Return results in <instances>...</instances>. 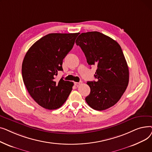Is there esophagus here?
<instances>
[{
	"label": "esophagus",
	"mask_w": 152,
	"mask_h": 152,
	"mask_svg": "<svg viewBox=\"0 0 152 152\" xmlns=\"http://www.w3.org/2000/svg\"><path fill=\"white\" fill-rule=\"evenodd\" d=\"M81 84H82V82H80V83H75V86H80Z\"/></svg>",
	"instance_id": "34e87169"
}]
</instances>
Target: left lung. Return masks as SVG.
<instances>
[{
  "label": "left lung",
  "instance_id": "8db88e82",
  "mask_svg": "<svg viewBox=\"0 0 152 152\" xmlns=\"http://www.w3.org/2000/svg\"><path fill=\"white\" fill-rule=\"evenodd\" d=\"M76 44L81 48L89 65L97 69V81H88L91 92L86 101L92 108L102 111L119 100L129 83V68L121 46L100 32L81 33Z\"/></svg>",
  "mask_w": 152,
  "mask_h": 152
}]
</instances>
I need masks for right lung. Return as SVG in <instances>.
Masks as SVG:
<instances>
[{
  "instance_id": "obj_1",
  "label": "right lung",
  "mask_w": 152,
  "mask_h": 152,
  "mask_svg": "<svg viewBox=\"0 0 152 152\" xmlns=\"http://www.w3.org/2000/svg\"><path fill=\"white\" fill-rule=\"evenodd\" d=\"M77 33H51L38 40L26 52L22 63V77L36 102L48 110L60 108L68 99L73 82L57 81L62 63L72 49Z\"/></svg>"
}]
</instances>
